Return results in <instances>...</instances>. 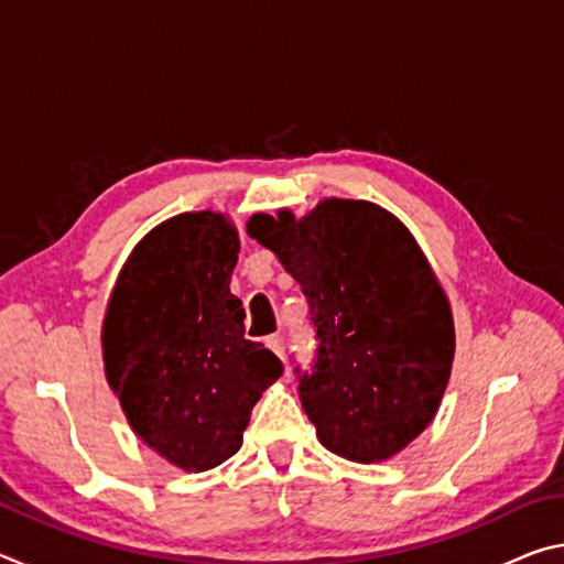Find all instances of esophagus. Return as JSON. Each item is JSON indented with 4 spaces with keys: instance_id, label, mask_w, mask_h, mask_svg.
I'll return each mask as SVG.
<instances>
[{
    "instance_id": "34e87169",
    "label": "esophagus",
    "mask_w": 564,
    "mask_h": 564,
    "mask_svg": "<svg viewBox=\"0 0 564 564\" xmlns=\"http://www.w3.org/2000/svg\"><path fill=\"white\" fill-rule=\"evenodd\" d=\"M265 346H269L281 360L285 358V343H283V336H269V338H265Z\"/></svg>"
}]
</instances>
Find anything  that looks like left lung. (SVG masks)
<instances>
[{
    "instance_id": "obj_1",
    "label": "left lung",
    "mask_w": 564,
    "mask_h": 564,
    "mask_svg": "<svg viewBox=\"0 0 564 564\" xmlns=\"http://www.w3.org/2000/svg\"><path fill=\"white\" fill-rule=\"evenodd\" d=\"M248 236L301 283L316 362L295 368L318 441L380 463L435 417L453 368L451 303L413 234L370 202L326 198L308 216L256 214Z\"/></svg>"
}]
</instances>
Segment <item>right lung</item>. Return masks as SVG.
<instances>
[{"label":"right lung","mask_w":564,"mask_h":564,"mask_svg":"<svg viewBox=\"0 0 564 564\" xmlns=\"http://www.w3.org/2000/svg\"><path fill=\"white\" fill-rule=\"evenodd\" d=\"M236 261L226 216L178 214L133 248L104 318V370L131 431L186 473L236 455L283 373L263 343L243 338L246 311L228 289Z\"/></svg>","instance_id":"add662e5"}]
</instances>
